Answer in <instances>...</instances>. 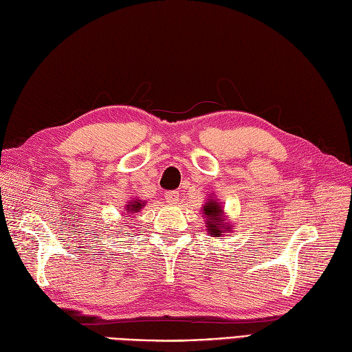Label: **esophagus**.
<instances>
[{"label":"esophagus","mask_w":352,"mask_h":352,"mask_svg":"<svg viewBox=\"0 0 352 352\" xmlns=\"http://www.w3.org/2000/svg\"><path fill=\"white\" fill-rule=\"evenodd\" d=\"M164 199H166V203L169 204H177L178 201H180V193L177 190H170L164 193Z\"/></svg>","instance_id":"34e87169"}]
</instances>
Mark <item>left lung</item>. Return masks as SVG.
Wrapping results in <instances>:
<instances>
[{"instance_id":"left-lung-1","label":"left lung","mask_w":352,"mask_h":352,"mask_svg":"<svg viewBox=\"0 0 352 352\" xmlns=\"http://www.w3.org/2000/svg\"><path fill=\"white\" fill-rule=\"evenodd\" d=\"M201 214L204 216L206 231L212 237H222L226 233L233 231V223H231L223 210L222 204L214 197H208L206 204L201 208Z\"/></svg>"}]
</instances>
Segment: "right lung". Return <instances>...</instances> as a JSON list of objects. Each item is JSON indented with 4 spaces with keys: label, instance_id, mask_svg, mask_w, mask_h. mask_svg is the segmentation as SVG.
<instances>
[{
    "label": "right lung",
    "instance_id": "1",
    "mask_svg": "<svg viewBox=\"0 0 352 352\" xmlns=\"http://www.w3.org/2000/svg\"><path fill=\"white\" fill-rule=\"evenodd\" d=\"M146 201H142L139 198H131L129 199V203L125 204V214H136L140 212L142 207H145Z\"/></svg>",
    "mask_w": 352,
    "mask_h": 352
}]
</instances>
